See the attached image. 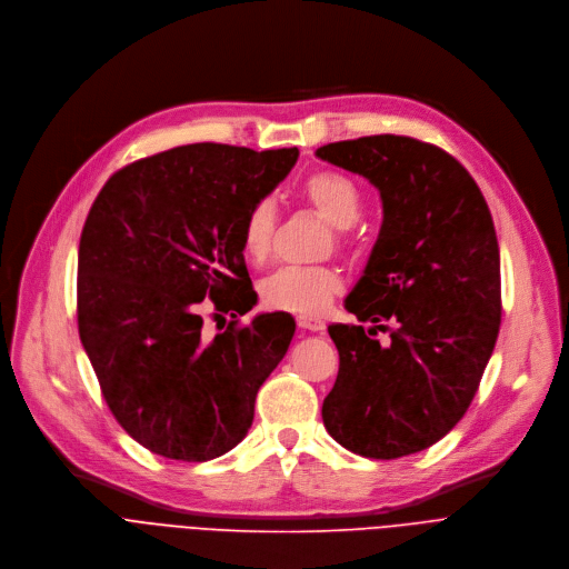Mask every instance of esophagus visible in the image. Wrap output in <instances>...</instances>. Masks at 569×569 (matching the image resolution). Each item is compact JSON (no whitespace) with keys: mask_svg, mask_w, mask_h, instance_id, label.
Masks as SVG:
<instances>
[{"mask_svg":"<svg viewBox=\"0 0 569 569\" xmlns=\"http://www.w3.org/2000/svg\"><path fill=\"white\" fill-rule=\"evenodd\" d=\"M296 322H298L300 329H307V331H322L325 329V320L316 318V316H298Z\"/></svg>","mask_w":569,"mask_h":569,"instance_id":"esophagus-1","label":"esophagus"}]
</instances>
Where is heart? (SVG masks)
<instances>
[{
  "label": "heart",
  "instance_id": "1",
  "mask_svg": "<svg viewBox=\"0 0 569 569\" xmlns=\"http://www.w3.org/2000/svg\"><path fill=\"white\" fill-rule=\"evenodd\" d=\"M307 203L336 229V242L346 244V229L361 214L363 199L359 186L343 172L320 170L302 183ZM276 229V208L269 199L251 206L242 223V253L249 262L262 264L271 253ZM343 289L338 271L331 267H284L267 276L260 284V298L269 309L300 316H316L329 307Z\"/></svg>",
  "mask_w": 569,
  "mask_h": 569
}]
</instances>
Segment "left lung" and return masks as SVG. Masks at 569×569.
Here are the masks:
<instances>
[{"instance_id":"8db88e82","label":"left lung","mask_w":569,"mask_h":569,"mask_svg":"<svg viewBox=\"0 0 569 569\" xmlns=\"http://www.w3.org/2000/svg\"><path fill=\"white\" fill-rule=\"evenodd\" d=\"M316 157L366 177L383 223L346 300L363 325H329L338 377L327 432L357 456L395 460L439 441L469 410L500 331V249L467 168L395 134L338 141ZM377 330H390L379 345Z\"/></svg>"}]
</instances>
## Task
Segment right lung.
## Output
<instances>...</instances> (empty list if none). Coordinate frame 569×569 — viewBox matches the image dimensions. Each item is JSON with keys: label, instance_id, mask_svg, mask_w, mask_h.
Wrapping results in <instances>:
<instances>
[{"label": "right lung", "instance_id": "obj_1", "mask_svg": "<svg viewBox=\"0 0 569 569\" xmlns=\"http://www.w3.org/2000/svg\"><path fill=\"white\" fill-rule=\"evenodd\" d=\"M298 148L192 143L113 172L82 226L78 331L102 397L148 450L208 462L236 448L289 350V313H260L242 223L296 166ZM234 320L202 338L200 300ZM223 327V325H221Z\"/></svg>", "mask_w": 569, "mask_h": 569}]
</instances>
